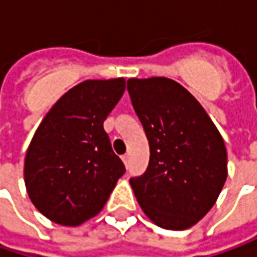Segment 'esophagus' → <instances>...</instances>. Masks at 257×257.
Segmentation results:
<instances>
[{"label":"esophagus","instance_id":"esophagus-1","mask_svg":"<svg viewBox=\"0 0 257 257\" xmlns=\"http://www.w3.org/2000/svg\"><path fill=\"white\" fill-rule=\"evenodd\" d=\"M121 160H123V163L127 166V164H128V156H127V154H125V156H123V157H121Z\"/></svg>","mask_w":257,"mask_h":257}]
</instances>
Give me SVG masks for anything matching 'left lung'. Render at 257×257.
Instances as JSON below:
<instances>
[{
	"label": "left lung",
	"instance_id": "8db88e82",
	"mask_svg": "<svg viewBox=\"0 0 257 257\" xmlns=\"http://www.w3.org/2000/svg\"><path fill=\"white\" fill-rule=\"evenodd\" d=\"M127 90L150 144L144 174L130 179L144 214L184 230L206 216L227 177V153L212 118L182 84L166 77L130 78Z\"/></svg>",
	"mask_w": 257,
	"mask_h": 257
}]
</instances>
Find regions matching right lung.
I'll return each mask as SVG.
<instances>
[{
    "label": "right lung",
    "mask_w": 257,
    "mask_h": 257,
    "mask_svg": "<svg viewBox=\"0 0 257 257\" xmlns=\"http://www.w3.org/2000/svg\"><path fill=\"white\" fill-rule=\"evenodd\" d=\"M125 90L124 78L85 80L60 97L40 123L24 162L37 210L63 226L101 212L125 172L103 123Z\"/></svg>",
    "instance_id": "1"
}]
</instances>
